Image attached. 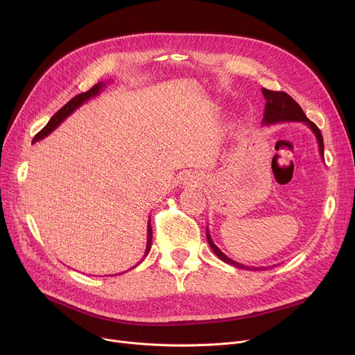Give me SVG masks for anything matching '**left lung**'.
I'll list each match as a JSON object with an SVG mask.
<instances>
[{
  "instance_id": "8db88e82",
  "label": "left lung",
  "mask_w": 355,
  "mask_h": 355,
  "mask_svg": "<svg viewBox=\"0 0 355 355\" xmlns=\"http://www.w3.org/2000/svg\"><path fill=\"white\" fill-rule=\"evenodd\" d=\"M262 93L263 96L266 99V105H265V114H263V119H262V123L263 125H275V123H279V122H304L305 125L309 126V129L312 130V132L315 134L316 137V141H318V146H320V154H321V158L324 159V139H322V134L321 130L318 129V126H316L313 122H311L306 115L304 114L302 107L297 105L288 93L285 92H275V90H269V89H262ZM206 236H207V241L210 248L213 249V252L217 254V257L220 260H223L225 263H229L234 268H239V269H245V270H266L268 266H259V268H254V266H246V265H241L239 262H236V260L230 259L229 256H226L225 253H223L216 245L214 241L211 240V236L209 233V230H206ZM275 266V265H273ZM270 268V266H269Z\"/></svg>"
}]
</instances>
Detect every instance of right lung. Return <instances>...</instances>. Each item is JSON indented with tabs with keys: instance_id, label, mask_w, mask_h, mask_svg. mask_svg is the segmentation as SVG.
I'll list each match as a JSON object with an SVG mask.
<instances>
[{
	"instance_id": "right-lung-1",
	"label": "right lung",
	"mask_w": 355,
	"mask_h": 355,
	"mask_svg": "<svg viewBox=\"0 0 355 355\" xmlns=\"http://www.w3.org/2000/svg\"><path fill=\"white\" fill-rule=\"evenodd\" d=\"M106 85L103 83V82H101V83H98V85H95L93 86L90 90H87V92H83V93H80V95H78V96H74L71 101H69L60 110H58L55 112V114L51 116V119L47 122V125L40 130L39 134H37L35 137H34V139H33V142H37V141H40V139H43V138H46L47 135H50L53 130L58 128L69 115H71L74 110H76L78 107H80L85 102H87L90 98H95V96H98L99 93H101V90L105 87ZM148 236H146V249H145V254H144V257L149 253V250H151V243H153V227H151V218L148 220ZM138 266V265H137ZM135 268V266H134ZM132 269V268H130Z\"/></svg>"
}]
</instances>
